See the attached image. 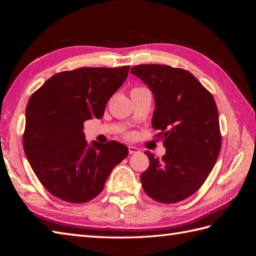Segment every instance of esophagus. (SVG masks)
<instances>
[{"instance_id":"1","label":"esophagus","mask_w":256,"mask_h":256,"mask_svg":"<svg viewBox=\"0 0 256 256\" xmlns=\"http://www.w3.org/2000/svg\"><path fill=\"white\" fill-rule=\"evenodd\" d=\"M128 150H129V154H130L140 152V150H138V147H136V146H128Z\"/></svg>"}]
</instances>
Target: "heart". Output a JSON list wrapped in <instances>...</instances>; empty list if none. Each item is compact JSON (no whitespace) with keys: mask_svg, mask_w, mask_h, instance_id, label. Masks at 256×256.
<instances>
[{"mask_svg":"<svg viewBox=\"0 0 256 256\" xmlns=\"http://www.w3.org/2000/svg\"><path fill=\"white\" fill-rule=\"evenodd\" d=\"M134 90H141V88H134Z\"/></svg>","mask_w":256,"mask_h":256,"instance_id":"b5f03b06","label":"heart"}]
</instances>
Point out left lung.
Returning <instances> with one entry per match:
<instances>
[{
    "label": "left lung",
    "instance_id": "1",
    "mask_svg": "<svg viewBox=\"0 0 256 256\" xmlns=\"http://www.w3.org/2000/svg\"><path fill=\"white\" fill-rule=\"evenodd\" d=\"M132 74L152 92V125L164 138L166 154L146 150L150 166L141 175L146 194L172 204L196 193L218 159L221 134L212 95L191 72L166 65H136Z\"/></svg>",
    "mask_w": 256,
    "mask_h": 256
}]
</instances>
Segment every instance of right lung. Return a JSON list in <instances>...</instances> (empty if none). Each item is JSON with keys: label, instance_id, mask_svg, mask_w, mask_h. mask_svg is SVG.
Returning <instances> with one entry per match:
<instances>
[{"label": "right lung", "instance_id": "obj_1", "mask_svg": "<svg viewBox=\"0 0 256 256\" xmlns=\"http://www.w3.org/2000/svg\"><path fill=\"white\" fill-rule=\"evenodd\" d=\"M129 68L62 72L30 97L23 148L35 175L54 196L74 204L88 202L128 156L127 146L116 141L88 144L82 129L85 120L102 118Z\"/></svg>", "mask_w": 256, "mask_h": 256}]
</instances>
